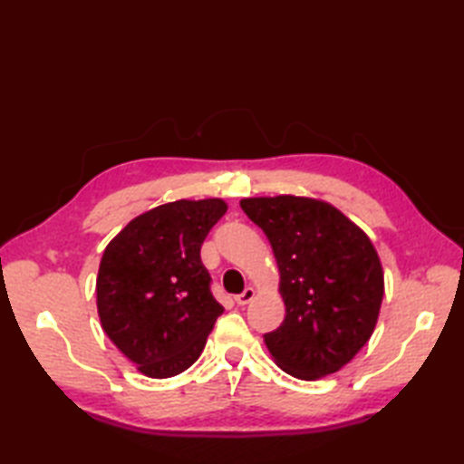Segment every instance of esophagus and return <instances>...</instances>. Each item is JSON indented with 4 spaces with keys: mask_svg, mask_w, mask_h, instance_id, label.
Returning a JSON list of instances; mask_svg holds the SVG:
<instances>
[{
    "mask_svg": "<svg viewBox=\"0 0 464 464\" xmlns=\"http://www.w3.org/2000/svg\"><path fill=\"white\" fill-rule=\"evenodd\" d=\"M253 297H255V289L247 287L243 293H239L237 297H235V303H237V304H247V303L253 301Z\"/></svg>",
    "mask_w": 464,
    "mask_h": 464,
    "instance_id": "obj_1",
    "label": "esophagus"
}]
</instances>
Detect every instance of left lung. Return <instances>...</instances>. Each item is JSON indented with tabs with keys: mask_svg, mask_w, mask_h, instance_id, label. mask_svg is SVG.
Returning <instances> with one entry per match:
<instances>
[{
	"mask_svg": "<svg viewBox=\"0 0 464 464\" xmlns=\"http://www.w3.org/2000/svg\"><path fill=\"white\" fill-rule=\"evenodd\" d=\"M279 267L281 327L263 339L279 367L303 381L337 372L379 319L384 281L371 239L333 205L309 197L241 199Z\"/></svg>",
	"mask_w": 464,
	"mask_h": 464,
	"instance_id": "1",
	"label": "left lung"
}]
</instances>
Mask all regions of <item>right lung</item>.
Returning <instances> with one entry per match:
<instances>
[{
    "label": "right lung",
    "mask_w": 464,
    "mask_h": 464,
    "mask_svg": "<svg viewBox=\"0 0 464 464\" xmlns=\"http://www.w3.org/2000/svg\"><path fill=\"white\" fill-rule=\"evenodd\" d=\"M225 211L223 199L165 203L127 223L103 251L95 285L102 327L147 377L189 369L223 313L201 245Z\"/></svg>",
    "instance_id": "add662e5"
}]
</instances>
